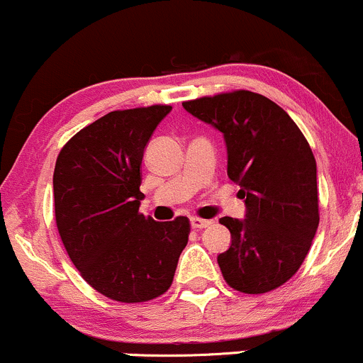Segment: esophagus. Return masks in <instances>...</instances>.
Returning a JSON list of instances; mask_svg holds the SVG:
<instances>
[{"mask_svg": "<svg viewBox=\"0 0 363 363\" xmlns=\"http://www.w3.org/2000/svg\"><path fill=\"white\" fill-rule=\"evenodd\" d=\"M212 222L206 220V218H200V217H191V227L193 229H203V227H208Z\"/></svg>", "mask_w": 363, "mask_h": 363, "instance_id": "obj_1", "label": "esophagus"}]
</instances>
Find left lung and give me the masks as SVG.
I'll use <instances>...</instances> for the list:
<instances>
[{
    "label": "left lung",
    "instance_id": "left-lung-1",
    "mask_svg": "<svg viewBox=\"0 0 363 363\" xmlns=\"http://www.w3.org/2000/svg\"><path fill=\"white\" fill-rule=\"evenodd\" d=\"M224 134L227 175L240 184L246 218L222 217L229 250L217 262L225 282L269 293L303 264L318 227L315 157L300 127L272 99L238 89L182 103Z\"/></svg>",
    "mask_w": 363,
    "mask_h": 363
}]
</instances>
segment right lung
<instances>
[{
    "instance_id": "right-lung-1",
    "label": "right lung",
    "mask_w": 363,
    "mask_h": 363,
    "mask_svg": "<svg viewBox=\"0 0 363 363\" xmlns=\"http://www.w3.org/2000/svg\"><path fill=\"white\" fill-rule=\"evenodd\" d=\"M170 105L115 110L60 150L55 220L82 279L110 300L141 303L170 288L189 240L188 217L155 222L139 212L143 153Z\"/></svg>"
}]
</instances>
